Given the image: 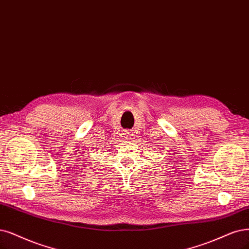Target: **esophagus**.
<instances>
[{"label": "esophagus", "mask_w": 249, "mask_h": 249, "mask_svg": "<svg viewBox=\"0 0 249 249\" xmlns=\"http://www.w3.org/2000/svg\"><path fill=\"white\" fill-rule=\"evenodd\" d=\"M125 133H124V135H125V137H126V140L127 141H130V139L132 137V130H126V131H124Z\"/></svg>", "instance_id": "1"}]
</instances>
